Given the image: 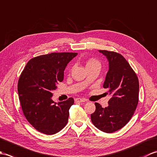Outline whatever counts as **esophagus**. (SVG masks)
I'll return each mask as SVG.
<instances>
[{
    "label": "esophagus",
    "mask_w": 157,
    "mask_h": 157,
    "mask_svg": "<svg viewBox=\"0 0 157 157\" xmlns=\"http://www.w3.org/2000/svg\"><path fill=\"white\" fill-rule=\"evenodd\" d=\"M86 101L85 99H83V98H77L75 99V102L78 103V102H84Z\"/></svg>",
    "instance_id": "esophagus-1"
}]
</instances>
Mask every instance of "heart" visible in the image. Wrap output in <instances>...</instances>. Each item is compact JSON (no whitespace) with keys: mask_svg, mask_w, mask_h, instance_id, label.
<instances>
[{"mask_svg":"<svg viewBox=\"0 0 157 157\" xmlns=\"http://www.w3.org/2000/svg\"><path fill=\"white\" fill-rule=\"evenodd\" d=\"M100 65L99 62L94 59H89L87 63H86V67L87 66H90V65Z\"/></svg>","mask_w":157,"mask_h":157,"instance_id":"1","label":"heart"}]
</instances>
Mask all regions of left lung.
<instances>
[{"instance_id":"1","label":"left lung","mask_w":157,"mask_h":157,"mask_svg":"<svg viewBox=\"0 0 157 157\" xmlns=\"http://www.w3.org/2000/svg\"><path fill=\"white\" fill-rule=\"evenodd\" d=\"M109 61L103 88H107L112 97L105 108L95 102L96 111L91 114V121L96 128L105 133L121 129L131 119L137 107L139 82L123 56L115 52L98 51Z\"/></svg>"}]
</instances>
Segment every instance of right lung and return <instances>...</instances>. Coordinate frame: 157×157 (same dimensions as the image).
Returning a JSON list of instances; mask_svg holds the SVG:
<instances>
[{"label":"right lung","mask_w":157,"mask_h":157,"mask_svg":"<svg viewBox=\"0 0 157 157\" xmlns=\"http://www.w3.org/2000/svg\"><path fill=\"white\" fill-rule=\"evenodd\" d=\"M76 52H52L33 58L19 77L18 94L21 109L28 122L42 134L52 135L64 128L68 121L73 98L55 102L52 92L64 78L68 63Z\"/></svg>","instance_id":"1"}]
</instances>
